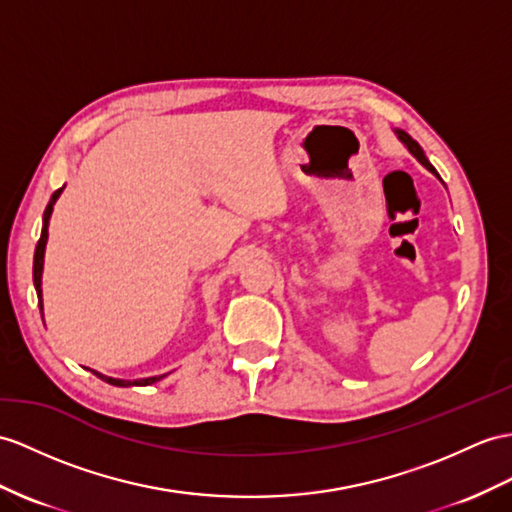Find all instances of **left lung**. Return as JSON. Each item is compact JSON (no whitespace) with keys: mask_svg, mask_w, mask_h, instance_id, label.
Returning <instances> with one entry per match:
<instances>
[{"mask_svg":"<svg viewBox=\"0 0 512 512\" xmlns=\"http://www.w3.org/2000/svg\"><path fill=\"white\" fill-rule=\"evenodd\" d=\"M397 134H400V139L404 141V145L410 149V152H413V154L417 156V160L421 162V165H423V167H428L432 173H436V171H434V167H432L430 162H428V158L423 156V149L419 147V143H417V141H413V139H410V136H408L406 132H400V130H397Z\"/></svg>","mask_w":512,"mask_h":512,"instance_id":"left-lung-1","label":"left lung"}]
</instances>
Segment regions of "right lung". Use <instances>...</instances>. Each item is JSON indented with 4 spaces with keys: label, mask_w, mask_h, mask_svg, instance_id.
<instances>
[{
    "label": "right lung",
    "mask_w": 512,
    "mask_h": 512,
    "mask_svg": "<svg viewBox=\"0 0 512 512\" xmlns=\"http://www.w3.org/2000/svg\"><path fill=\"white\" fill-rule=\"evenodd\" d=\"M62 193V189H58L54 195H52V199H49V204H47V208H45V215H43V232H41V239H39V243H36V252H34V286H36V295H39V308H43V304H41V273H43V256H45V243H47V223H49V215H52V208H54V204H56V199H58V195ZM95 376L99 378V380H106L108 384H115V386H130V384H136V386H147V384H154V382H158L162 376H158V378H143V380H134V382H126V380H115V378H106V376H102V373H97V371H93Z\"/></svg>",
    "instance_id": "add662e5"
}]
</instances>
